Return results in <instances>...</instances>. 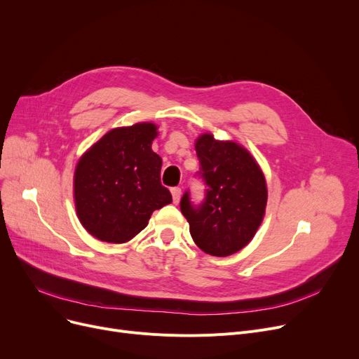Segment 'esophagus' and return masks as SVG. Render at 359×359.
<instances>
[{
    "instance_id": "esophagus-1",
    "label": "esophagus",
    "mask_w": 359,
    "mask_h": 359,
    "mask_svg": "<svg viewBox=\"0 0 359 359\" xmlns=\"http://www.w3.org/2000/svg\"><path fill=\"white\" fill-rule=\"evenodd\" d=\"M172 196H173V202L179 203V201L182 198V189H180V187H172Z\"/></svg>"
}]
</instances>
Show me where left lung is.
<instances>
[{
	"instance_id": "left-lung-1",
	"label": "left lung",
	"mask_w": 359,
	"mask_h": 359,
	"mask_svg": "<svg viewBox=\"0 0 359 359\" xmlns=\"http://www.w3.org/2000/svg\"><path fill=\"white\" fill-rule=\"evenodd\" d=\"M206 198L194 206L186 192L180 210L196 246L206 255L225 257L252 241L263 221L268 186L260 165L236 141H219L206 132L196 138Z\"/></svg>"
}]
</instances>
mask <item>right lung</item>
<instances>
[{
    "mask_svg": "<svg viewBox=\"0 0 359 359\" xmlns=\"http://www.w3.org/2000/svg\"><path fill=\"white\" fill-rule=\"evenodd\" d=\"M157 129L151 122L110 129L79 160L75 211L93 237L115 244L129 241L156 210L172 203V194L160 182L163 160L151 148Z\"/></svg>",
    "mask_w": 359,
    "mask_h": 359,
    "instance_id": "1",
    "label": "right lung"
}]
</instances>
